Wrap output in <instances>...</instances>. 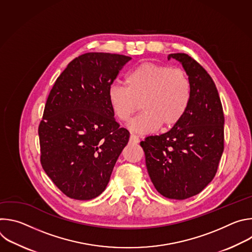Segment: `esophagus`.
Returning <instances> with one entry per match:
<instances>
[{
	"label": "esophagus",
	"mask_w": 252,
	"mask_h": 252,
	"mask_svg": "<svg viewBox=\"0 0 252 252\" xmlns=\"http://www.w3.org/2000/svg\"><path fill=\"white\" fill-rule=\"evenodd\" d=\"M129 140H130V142H132V143H137V142H139L138 136H136V135H134V134H132V133L130 134Z\"/></svg>",
	"instance_id": "obj_1"
}]
</instances>
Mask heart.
Returning a JSON list of instances; mask_svg holds the SVG:
<instances>
[{
  "label": "heart",
  "instance_id": "b5f03b06",
  "mask_svg": "<svg viewBox=\"0 0 252 252\" xmlns=\"http://www.w3.org/2000/svg\"><path fill=\"white\" fill-rule=\"evenodd\" d=\"M126 87L113 85L107 99L115 117L127 122L138 110L128 128L136 133L156 131L160 126H175L186 115L190 102L191 85L187 71L155 63H142L126 76Z\"/></svg>",
  "mask_w": 252,
  "mask_h": 252
}]
</instances>
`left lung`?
Wrapping results in <instances>:
<instances>
[{
  "label": "left lung",
  "mask_w": 252,
  "mask_h": 252,
  "mask_svg": "<svg viewBox=\"0 0 252 252\" xmlns=\"http://www.w3.org/2000/svg\"><path fill=\"white\" fill-rule=\"evenodd\" d=\"M188 73L191 96L184 118L170 130L140 141L149 175L164 197L183 200L213 179L224 149L220 97L207 71L187 54H170Z\"/></svg>",
  "instance_id": "8db88e82"
}]
</instances>
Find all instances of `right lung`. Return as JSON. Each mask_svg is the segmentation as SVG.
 Wrapping results in <instances>:
<instances>
[{
    "instance_id": "add662e5",
    "label": "right lung",
    "mask_w": 252,
    "mask_h": 252,
    "mask_svg": "<svg viewBox=\"0 0 252 252\" xmlns=\"http://www.w3.org/2000/svg\"><path fill=\"white\" fill-rule=\"evenodd\" d=\"M131 58L87 53L71 61L48 96L39 126L41 163L66 196L89 200L106 188L129 132L114 118L107 93Z\"/></svg>"
}]
</instances>
